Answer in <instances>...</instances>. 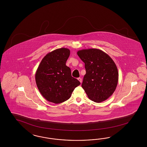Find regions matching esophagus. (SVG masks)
<instances>
[{"mask_svg":"<svg viewBox=\"0 0 147 147\" xmlns=\"http://www.w3.org/2000/svg\"><path fill=\"white\" fill-rule=\"evenodd\" d=\"M78 80L80 81L81 83L82 82V79H81V78H78Z\"/></svg>","mask_w":147,"mask_h":147,"instance_id":"1","label":"esophagus"}]
</instances>
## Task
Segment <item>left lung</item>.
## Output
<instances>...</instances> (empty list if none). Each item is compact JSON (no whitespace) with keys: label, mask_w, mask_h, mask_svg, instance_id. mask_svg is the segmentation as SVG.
I'll list each match as a JSON object with an SVG mask.
<instances>
[{"label":"left lung","mask_w":147,"mask_h":147,"mask_svg":"<svg viewBox=\"0 0 147 147\" xmlns=\"http://www.w3.org/2000/svg\"><path fill=\"white\" fill-rule=\"evenodd\" d=\"M77 54L85 63L86 73L82 87L90 100L100 103L106 100L115 90L119 73L115 63L102 50H79Z\"/></svg>","instance_id":"left-lung-1"}]
</instances>
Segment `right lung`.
Wrapping results in <instances>:
<instances>
[{
    "label": "right lung",
    "instance_id": "1",
    "mask_svg": "<svg viewBox=\"0 0 147 147\" xmlns=\"http://www.w3.org/2000/svg\"><path fill=\"white\" fill-rule=\"evenodd\" d=\"M69 55L70 51L66 48L55 49L45 56L36 71L37 87L42 96L51 102L66 101L80 85L79 80L71 76L70 68L66 65Z\"/></svg>",
    "mask_w": 147,
    "mask_h": 147
}]
</instances>
